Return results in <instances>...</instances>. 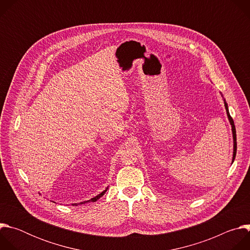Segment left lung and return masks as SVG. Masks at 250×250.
Listing matches in <instances>:
<instances>
[{
  "instance_id": "obj_1",
  "label": "left lung",
  "mask_w": 250,
  "mask_h": 250,
  "mask_svg": "<svg viewBox=\"0 0 250 250\" xmlns=\"http://www.w3.org/2000/svg\"><path fill=\"white\" fill-rule=\"evenodd\" d=\"M225 105H226V109H227V114H228V117H229V123L231 125V127H232V133H233V140H234V146H233V157H232V162L235 158V155H236V133H235V126H234V123H233V120L232 118L230 117L229 113V109H228V104L227 103L225 102Z\"/></svg>"
}]
</instances>
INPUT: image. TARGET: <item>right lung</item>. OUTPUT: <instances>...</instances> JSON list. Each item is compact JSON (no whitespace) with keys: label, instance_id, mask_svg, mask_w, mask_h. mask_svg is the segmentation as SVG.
Here are the masks:
<instances>
[{"label":"right lung","instance_id":"obj_1","mask_svg":"<svg viewBox=\"0 0 250 250\" xmlns=\"http://www.w3.org/2000/svg\"><path fill=\"white\" fill-rule=\"evenodd\" d=\"M105 192H106V190H104V192H102L101 194H99L98 196H96L95 198H92L91 200H89V201H86V202H84V203H80V204H85V203H89V202H96V201H97L98 199H100V198H101V197H102V196H103V195H104ZM74 205H76V204H74Z\"/></svg>","mask_w":250,"mask_h":250}]
</instances>
